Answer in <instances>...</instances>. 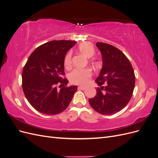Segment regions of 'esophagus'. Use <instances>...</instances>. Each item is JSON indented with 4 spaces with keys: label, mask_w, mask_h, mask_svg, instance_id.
<instances>
[{
    "label": "esophagus",
    "mask_w": 158,
    "mask_h": 158,
    "mask_svg": "<svg viewBox=\"0 0 158 158\" xmlns=\"http://www.w3.org/2000/svg\"><path fill=\"white\" fill-rule=\"evenodd\" d=\"M78 89L84 90V89H85V87H84V86H78Z\"/></svg>",
    "instance_id": "esophagus-1"
}]
</instances>
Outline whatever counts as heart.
Here are the masks:
<instances>
[{
  "mask_svg": "<svg viewBox=\"0 0 158 158\" xmlns=\"http://www.w3.org/2000/svg\"><path fill=\"white\" fill-rule=\"evenodd\" d=\"M78 51L80 54L87 58L92 57L95 53V49L93 45L88 42H84L80 44L78 47ZM91 63L95 67H99L100 61L98 59H92ZM64 65L66 69L70 68L72 65V54L69 52L64 57ZM92 70L89 69H75L69 74V80L71 83L74 84L82 85L86 84L92 76Z\"/></svg>",
  "mask_w": 158,
  "mask_h": 158,
  "instance_id": "b5f03b06",
  "label": "heart"
}]
</instances>
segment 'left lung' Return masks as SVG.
Segmentation results:
<instances>
[{
	"label": "left lung",
	"instance_id": "8db88e82",
	"mask_svg": "<svg viewBox=\"0 0 158 158\" xmlns=\"http://www.w3.org/2000/svg\"><path fill=\"white\" fill-rule=\"evenodd\" d=\"M96 46L103 60L102 69L95 80L100 88L89 103L95 111L109 115L120 111L131 100L135 75L130 61L121 51L102 42H98ZM104 83L106 87L102 86Z\"/></svg>",
	"mask_w": 158,
	"mask_h": 158
}]
</instances>
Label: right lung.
<instances>
[{
    "label": "right lung",
    "mask_w": 158,
    "mask_h": 158,
    "mask_svg": "<svg viewBox=\"0 0 158 158\" xmlns=\"http://www.w3.org/2000/svg\"><path fill=\"white\" fill-rule=\"evenodd\" d=\"M76 44L69 40L51 41L38 47L28 58L22 72V89L37 111L54 115L69 106L78 87L66 86L69 81L63 78L64 59Z\"/></svg>",
    "instance_id": "obj_1"
}]
</instances>
